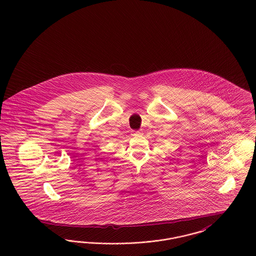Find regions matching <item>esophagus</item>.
Instances as JSON below:
<instances>
[{
	"mask_svg": "<svg viewBox=\"0 0 256 256\" xmlns=\"http://www.w3.org/2000/svg\"><path fill=\"white\" fill-rule=\"evenodd\" d=\"M141 134H142V133H141L140 131H134V132H133V135H134V136H138V135H141Z\"/></svg>",
	"mask_w": 256,
	"mask_h": 256,
	"instance_id": "esophagus-1",
	"label": "esophagus"
}]
</instances>
